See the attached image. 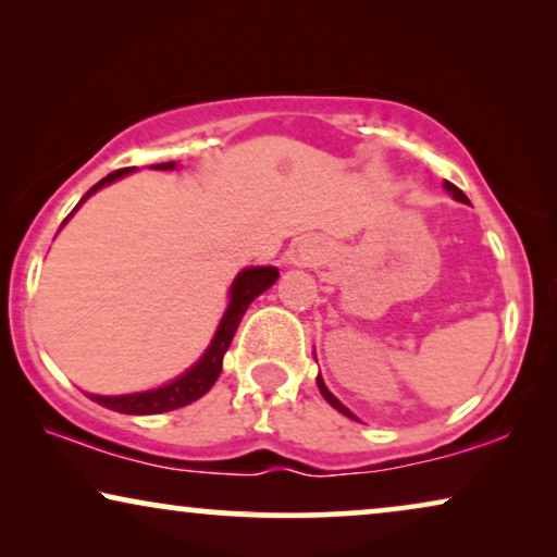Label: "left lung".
Wrapping results in <instances>:
<instances>
[{
	"instance_id": "obj_1",
	"label": "left lung",
	"mask_w": 557,
	"mask_h": 557,
	"mask_svg": "<svg viewBox=\"0 0 557 557\" xmlns=\"http://www.w3.org/2000/svg\"><path fill=\"white\" fill-rule=\"evenodd\" d=\"M444 189H446V193H448V195H451V197H454V200H459V202H467V205H469V197H467V195H463L459 187H456V185H451V182H444ZM317 385H319V393H322V395H324V400H326V403H330V406H332V408H337V410H339V413H345L347 418H355V421H357V416L352 413V410H349V408H345V406H342V403H339L337 398H334V395L330 393V387H326V385H324V380H322V375H317Z\"/></svg>"
}]
</instances>
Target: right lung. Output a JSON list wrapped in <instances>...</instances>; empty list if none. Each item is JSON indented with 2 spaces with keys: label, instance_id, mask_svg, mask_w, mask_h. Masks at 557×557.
I'll return each instance as SVG.
<instances>
[{
  "label": "right lung",
  "instance_id": "add662e5",
  "mask_svg": "<svg viewBox=\"0 0 557 557\" xmlns=\"http://www.w3.org/2000/svg\"><path fill=\"white\" fill-rule=\"evenodd\" d=\"M134 170H136V166L111 172L109 177H103L101 182H98V185L90 187L88 193L81 197V202L75 205V210H78L90 195H96L98 189L111 185V182H116L121 177H126V174L134 172ZM151 170H177V164H174V162L151 164ZM73 212L63 220V225L73 218ZM63 225H60V227H63ZM276 278H278L276 265H248V269H243L238 276L233 278L231 301H227L225 314H223V319H220L215 337H212V342L208 345V349L202 352L200 360H197L187 372H182L180 377L170 380L166 385L154 387V391L126 393V395H94V393H88V398L96 400L98 406L116 410V413H128V416L166 413V410H177L182 406H189V403H195L197 398H202V395L208 393L212 385H215L220 370H223V357L227 352V347H231V342L235 337V330H238L240 319H243V314H246V309L250 307V301H253L256 296H261L265 288H271L273 284H276Z\"/></svg>",
  "mask_w": 557,
  "mask_h": 557
}]
</instances>
